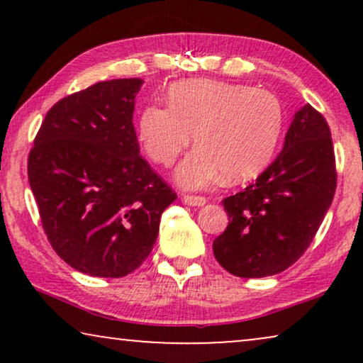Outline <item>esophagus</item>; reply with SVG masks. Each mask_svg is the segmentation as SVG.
I'll return each mask as SVG.
<instances>
[{
    "label": "esophagus",
    "instance_id": "34e87169",
    "mask_svg": "<svg viewBox=\"0 0 363 363\" xmlns=\"http://www.w3.org/2000/svg\"><path fill=\"white\" fill-rule=\"evenodd\" d=\"M182 200L183 203H186V205H191V206H203L206 203L205 196H198V195H185Z\"/></svg>",
    "mask_w": 363,
    "mask_h": 363
}]
</instances>
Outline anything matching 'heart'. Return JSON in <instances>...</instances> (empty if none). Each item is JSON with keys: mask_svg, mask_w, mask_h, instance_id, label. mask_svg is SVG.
Instances as JSON below:
<instances>
[{"mask_svg": "<svg viewBox=\"0 0 363 363\" xmlns=\"http://www.w3.org/2000/svg\"><path fill=\"white\" fill-rule=\"evenodd\" d=\"M284 112L274 94L242 84L195 79L173 84L168 104H148L138 118V140L157 165L170 167L198 147L177 170L183 188L211 185L223 173L245 182L266 168L279 143Z\"/></svg>", "mask_w": 363, "mask_h": 363, "instance_id": "1", "label": "heart"}]
</instances>
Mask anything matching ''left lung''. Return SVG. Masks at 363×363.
Returning <instances> with one entry per match:
<instances>
[{
  "label": "left lung",
  "instance_id": "obj_1",
  "mask_svg": "<svg viewBox=\"0 0 363 363\" xmlns=\"http://www.w3.org/2000/svg\"><path fill=\"white\" fill-rule=\"evenodd\" d=\"M335 186L329 123L307 104L296 112L276 160L255 183L223 200L230 223L213 241L216 261L238 277L279 274L309 247Z\"/></svg>",
  "mask_w": 363,
  "mask_h": 363
}]
</instances>
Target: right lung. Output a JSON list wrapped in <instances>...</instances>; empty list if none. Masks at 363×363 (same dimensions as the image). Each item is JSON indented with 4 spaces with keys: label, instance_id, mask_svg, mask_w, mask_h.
<instances>
[{
    "label": "right lung",
    "instance_id": "add662e5",
    "mask_svg": "<svg viewBox=\"0 0 363 363\" xmlns=\"http://www.w3.org/2000/svg\"><path fill=\"white\" fill-rule=\"evenodd\" d=\"M140 86L142 79H113L61 99L29 152V185L48 241L84 274L135 271L177 200L140 157L132 122Z\"/></svg>",
    "mask_w": 363,
    "mask_h": 363
}]
</instances>
